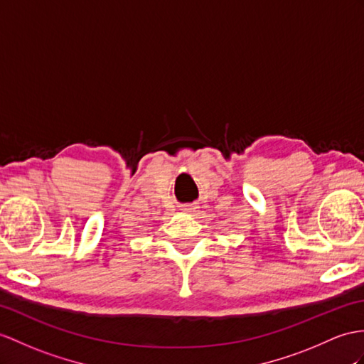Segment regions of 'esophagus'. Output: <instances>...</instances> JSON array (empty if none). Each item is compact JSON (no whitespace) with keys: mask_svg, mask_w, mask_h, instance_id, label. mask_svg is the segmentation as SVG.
<instances>
[{"mask_svg":"<svg viewBox=\"0 0 364 364\" xmlns=\"http://www.w3.org/2000/svg\"><path fill=\"white\" fill-rule=\"evenodd\" d=\"M183 211H194V207L193 205H185Z\"/></svg>","mask_w":364,"mask_h":364,"instance_id":"34e87169","label":"esophagus"}]
</instances>
